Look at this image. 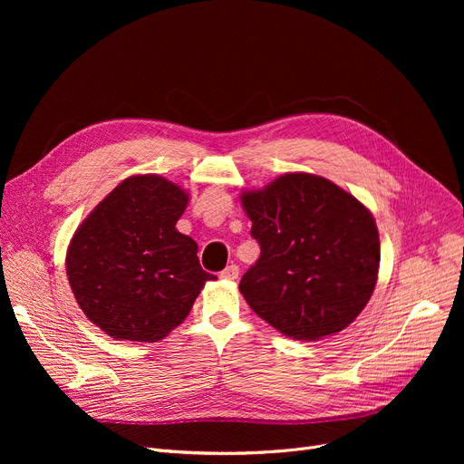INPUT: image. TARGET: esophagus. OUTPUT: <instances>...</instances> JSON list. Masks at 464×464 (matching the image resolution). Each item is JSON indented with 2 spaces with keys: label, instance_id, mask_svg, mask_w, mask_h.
Wrapping results in <instances>:
<instances>
[{
  "label": "esophagus",
  "instance_id": "34e87169",
  "mask_svg": "<svg viewBox=\"0 0 464 464\" xmlns=\"http://www.w3.org/2000/svg\"><path fill=\"white\" fill-rule=\"evenodd\" d=\"M219 278H224V280H237L238 278V266L235 265V263H231V265H227L226 269L219 273Z\"/></svg>",
  "mask_w": 464,
  "mask_h": 464
}]
</instances>
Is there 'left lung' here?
Segmentation results:
<instances>
[{"label": "left lung", "instance_id": "left-lung-1", "mask_svg": "<svg viewBox=\"0 0 464 464\" xmlns=\"http://www.w3.org/2000/svg\"><path fill=\"white\" fill-rule=\"evenodd\" d=\"M240 201L261 248L238 285L250 308L295 340L346 329L378 280L380 237L371 210L308 173L282 175Z\"/></svg>", "mask_w": 464, "mask_h": 464}]
</instances>
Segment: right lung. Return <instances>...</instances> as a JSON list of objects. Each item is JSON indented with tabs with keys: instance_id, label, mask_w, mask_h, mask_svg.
<instances>
[{
	"instance_id": "add662e5",
	"label": "right lung",
	"mask_w": 464,
	"mask_h": 464,
	"mask_svg": "<svg viewBox=\"0 0 464 464\" xmlns=\"http://www.w3.org/2000/svg\"><path fill=\"white\" fill-rule=\"evenodd\" d=\"M188 193L160 175L120 182L79 226L67 278L86 318L116 340L158 343L189 314L207 280L198 242L177 231Z\"/></svg>"
}]
</instances>
